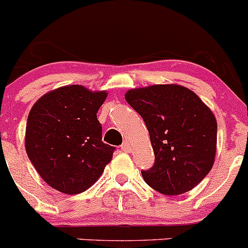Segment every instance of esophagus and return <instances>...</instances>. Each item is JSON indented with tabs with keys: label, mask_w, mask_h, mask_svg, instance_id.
Masks as SVG:
<instances>
[{
	"label": "esophagus",
	"mask_w": 248,
	"mask_h": 248,
	"mask_svg": "<svg viewBox=\"0 0 248 248\" xmlns=\"http://www.w3.org/2000/svg\"><path fill=\"white\" fill-rule=\"evenodd\" d=\"M121 150L122 151H126V153H127V151L131 150V146H129V143L124 141V143L121 145Z\"/></svg>",
	"instance_id": "obj_1"
}]
</instances>
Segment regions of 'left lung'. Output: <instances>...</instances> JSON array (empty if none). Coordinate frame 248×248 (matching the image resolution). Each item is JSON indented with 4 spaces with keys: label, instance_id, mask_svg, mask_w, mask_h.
<instances>
[{
    "label": "left lung",
    "instance_id": "1",
    "mask_svg": "<svg viewBox=\"0 0 248 248\" xmlns=\"http://www.w3.org/2000/svg\"><path fill=\"white\" fill-rule=\"evenodd\" d=\"M144 120L155 154L153 167L141 170L149 186L165 195L195 188L210 173L217 149V121L202 100L178 85H156L126 93Z\"/></svg>",
    "mask_w": 248,
    "mask_h": 248
}]
</instances>
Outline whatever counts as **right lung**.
<instances>
[{"label":"right lung","mask_w":248,"mask_h":248,"mask_svg":"<svg viewBox=\"0 0 248 248\" xmlns=\"http://www.w3.org/2000/svg\"><path fill=\"white\" fill-rule=\"evenodd\" d=\"M105 98V92L74 85L47 93L31 108L26 154L55 190L70 195L87 190L111 161L116 148L102 140L97 119Z\"/></svg>","instance_id":"right-lung-1"}]
</instances>
